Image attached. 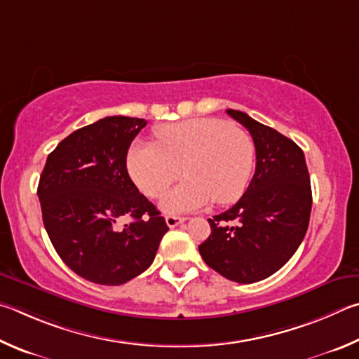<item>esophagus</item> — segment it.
Here are the masks:
<instances>
[{
    "label": "esophagus",
    "mask_w": 359,
    "mask_h": 359,
    "mask_svg": "<svg viewBox=\"0 0 359 359\" xmlns=\"http://www.w3.org/2000/svg\"><path fill=\"white\" fill-rule=\"evenodd\" d=\"M186 221L184 217H180V216H167L165 217V222H167V225L170 229H175L176 225H180V224H183Z\"/></svg>",
    "instance_id": "obj_1"
}]
</instances>
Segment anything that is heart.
Returning <instances> with one entry per match:
<instances>
[{
  "label": "heart",
  "instance_id": "b5f03b06",
  "mask_svg": "<svg viewBox=\"0 0 359 359\" xmlns=\"http://www.w3.org/2000/svg\"><path fill=\"white\" fill-rule=\"evenodd\" d=\"M157 144L135 143L129 149L128 170L138 189L159 198L180 180L186 183L162 200L165 212L196 211L215 200L236 202L252 175L255 148L243 129L217 118H196L161 126Z\"/></svg>",
  "mask_w": 359,
  "mask_h": 359
}]
</instances>
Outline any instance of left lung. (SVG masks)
Masks as SVG:
<instances>
[{
	"instance_id": "left-lung-1",
	"label": "left lung",
	"mask_w": 359,
	"mask_h": 359,
	"mask_svg": "<svg viewBox=\"0 0 359 359\" xmlns=\"http://www.w3.org/2000/svg\"><path fill=\"white\" fill-rule=\"evenodd\" d=\"M252 135L255 173L230 210L208 219L198 246L206 265L238 284L269 278L297 252L309 227L311 178L297 143L240 110H227Z\"/></svg>"
}]
</instances>
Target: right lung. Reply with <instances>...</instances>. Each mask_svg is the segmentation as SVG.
<instances>
[{
  "label": "right lung",
  "mask_w": 359,
  "mask_h": 359,
  "mask_svg": "<svg viewBox=\"0 0 359 359\" xmlns=\"http://www.w3.org/2000/svg\"><path fill=\"white\" fill-rule=\"evenodd\" d=\"M147 121L107 116L67 135L48 154L37 197L61 260L94 284L121 285L153 263L165 219L138 192L126 167ZM124 217L133 221L121 224Z\"/></svg>",
  "instance_id": "obj_1"
}]
</instances>
